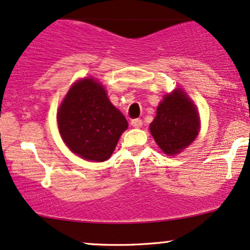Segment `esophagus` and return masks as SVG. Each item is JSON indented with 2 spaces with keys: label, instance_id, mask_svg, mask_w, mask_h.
<instances>
[{
  "label": "esophagus",
  "instance_id": "obj_1",
  "mask_svg": "<svg viewBox=\"0 0 250 250\" xmlns=\"http://www.w3.org/2000/svg\"><path fill=\"white\" fill-rule=\"evenodd\" d=\"M142 125H143V122H142L141 119H134L131 120V125L134 128H141Z\"/></svg>",
  "mask_w": 250,
  "mask_h": 250
}]
</instances>
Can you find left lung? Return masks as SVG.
<instances>
[{
  "label": "left lung",
  "instance_id": "obj_1",
  "mask_svg": "<svg viewBox=\"0 0 250 250\" xmlns=\"http://www.w3.org/2000/svg\"><path fill=\"white\" fill-rule=\"evenodd\" d=\"M200 129L198 113L181 90L164 97L150 125L154 141L166 154L179 153L195 140Z\"/></svg>",
  "mask_w": 250,
  "mask_h": 250
}]
</instances>
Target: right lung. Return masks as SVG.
<instances>
[{
	"label": "right lung",
	"instance_id": "right-lung-1",
	"mask_svg": "<svg viewBox=\"0 0 250 250\" xmlns=\"http://www.w3.org/2000/svg\"><path fill=\"white\" fill-rule=\"evenodd\" d=\"M58 125L72 152L86 160L105 162L128 122L109 102L103 85L84 78L72 85L60 106Z\"/></svg>",
	"mask_w": 250,
	"mask_h": 250
}]
</instances>
